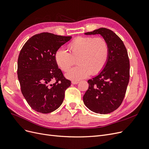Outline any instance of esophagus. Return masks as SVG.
Listing matches in <instances>:
<instances>
[{
    "label": "esophagus",
    "mask_w": 149,
    "mask_h": 149,
    "mask_svg": "<svg viewBox=\"0 0 149 149\" xmlns=\"http://www.w3.org/2000/svg\"><path fill=\"white\" fill-rule=\"evenodd\" d=\"M71 83L73 84H77L79 83V81H72Z\"/></svg>",
    "instance_id": "esophagus-1"
}]
</instances>
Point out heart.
<instances>
[{"label": "heart", "mask_w": 149, "mask_h": 149, "mask_svg": "<svg viewBox=\"0 0 149 149\" xmlns=\"http://www.w3.org/2000/svg\"><path fill=\"white\" fill-rule=\"evenodd\" d=\"M68 47L70 53L63 48L57 49L55 60L63 71H67L77 59L79 65L65 74L67 78L74 81L100 73L109 56V46L103 38L78 37L68 44Z\"/></svg>", "instance_id": "heart-1"}]
</instances>
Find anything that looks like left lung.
Segmentation results:
<instances>
[{
    "mask_svg": "<svg viewBox=\"0 0 149 149\" xmlns=\"http://www.w3.org/2000/svg\"><path fill=\"white\" fill-rule=\"evenodd\" d=\"M84 35H100L109 46V56L103 70L88 81L83 102L89 110L101 114L111 113L123 102L129 81L130 64L127 49L114 31L100 28Z\"/></svg>",
    "mask_w": 149,
    "mask_h": 149,
    "instance_id": "left-lung-1",
    "label": "left lung"
}]
</instances>
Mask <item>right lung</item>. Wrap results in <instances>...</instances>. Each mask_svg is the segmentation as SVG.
<instances>
[{
    "mask_svg": "<svg viewBox=\"0 0 149 149\" xmlns=\"http://www.w3.org/2000/svg\"><path fill=\"white\" fill-rule=\"evenodd\" d=\"M71 38L43 32L29 38L20 50L17 74L21 91L31 109L40 113L57 109L71 86L58 68L55 54ZM52 80L56 82L52 84Z\"/></svg>",
    "mask_w": 149,
    "mask_h": 149,
    "instance_id": "add662e5",
    "label": "right lung"
}]
</instances>
